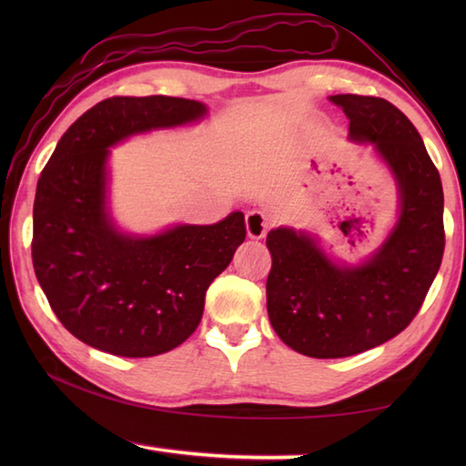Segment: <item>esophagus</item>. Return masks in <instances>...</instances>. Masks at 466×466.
<instances>
[{
  "mask_svg": "<svg viewBox=\"0 0 466 466\" xmlns=\"http://www.w3.org/2000/svg\"><path fill=\"white\" fill-rule=\"evenodd\" d=\"M244 224H247V234L252 240L263 238L267 230H269V219H267L263 211H248L247 218H244Z\"/></svg>",
  "mask_w": 466,
  "mask_h": 466,
  "instance_id": "obj_1",
  "label": "esophagus"
}]
</instances>
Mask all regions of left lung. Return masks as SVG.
<instances>
[{
    "label": "left lung",
    "mask_w": 466,
    "mask_h": 466,
    "mask_svg": "<svg viewBox=\"0 0 466 466\" xmlns=\"http://www.w3.org/2000/svg\"><path fill=\"white\" fill-rule=\"evenodd\" d=\"M353 141H372L399 185L400 214L366 263L339 265L317 240L291 228L267 236L271 271L267 312L291 350L309 358H347L372 350L420 312L444 255V191L413 123L389 100L337 94Z\"/></svg>",
    "instance_id": "1"
}]
</instances>
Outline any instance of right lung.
<instances>
[{
    "mask_svg": "<svg viewBox=\"0 0 466 466\" xmlns=\"http://www.w3.org/2000/svg\"><path fill=\"white\" fill-rule=\"evenodd\" d=\"M205 113L187 98H106L63 133L43 168L33 209L35 273L61 325L86 345L121 358L175 350L199 327L205 291L244 242L242 211L147 238L110 222L108 147Z\"/></svg>",
    "mask_w": 466,
    "mask_h": 466,
    "instance_id": "obj_1",
    "label": "right lung"
}]
</instances>
